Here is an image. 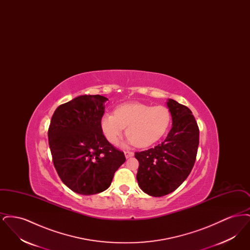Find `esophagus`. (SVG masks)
Wrapping results in <instances>:
<instances>
[{
  "label": "esophagus",
  "mask_w": 250,
  "mask_h": 250,
  "mask_svg": "<svg viewBox=\"0 0 250 250\" xmlns=\"http://www.w3.org/2000/svg\"><path fill=\"white\" fill-rule=\"evenodd\" d=\"M125 155L126 158H129V157L134 155V153L130 152V151H125Z\"/></svg>",
  "instance_id": "34e87169"
}]
</instances>
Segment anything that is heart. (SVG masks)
Segmentation results:
<instances>
[{"mask_svg":"<svg viewBox=\"0 0 250 250\" xmlns=\"http://www.w3.org/2000/svg\"><path fill=\"white\" fill-rule=\"evenodd\" d=\"M170 121L171 113L166 106L125 103L115 107L113 113H105L100 120V126L112 144L119 142L126 127L129 142L137 147H147L165 135Z\"/></svg>","mask_w":250,"mask_h":250,"instance_id":"1","label":"heart"}]
</instances>
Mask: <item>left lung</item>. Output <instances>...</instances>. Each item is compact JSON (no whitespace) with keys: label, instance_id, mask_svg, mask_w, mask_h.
<instances>
[{"label":"left lung","instance_id":"left-lung-1","mask_svg":"<svg viewBox=\"0 0 250 250\" xmlns=\"http://www.w3.org/2000/svg\"><path fill=\"white\" fill-rule=\"evenodd\" d=\"M167 105L172 127L165 141L155 148L135 153L139 161L138 184L153 197L178 188L193 168L199 147L200 130L190 109L173 99H168Z\"/></svg>","mask_w":250,"mask_h":250}]
</instances>
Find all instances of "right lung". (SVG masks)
<instances>
[{"instance_id": "obj_1", "label": "right lung", "mask_w": 250, "mask_h": 250, "mask_svg": "<svg viewBox=\"0 0 250 250\" xmlns=\"http://www.w3.org/2000/svg\"><path fill=\"white\" fill-rule=\"evenodd\" d=\"M107 98L81 95L54 111L48 127L53 165L62 183L82 195L109 188L125 161L124 152L107 142L100 126Z\"/></svg>"}]
</instances>
